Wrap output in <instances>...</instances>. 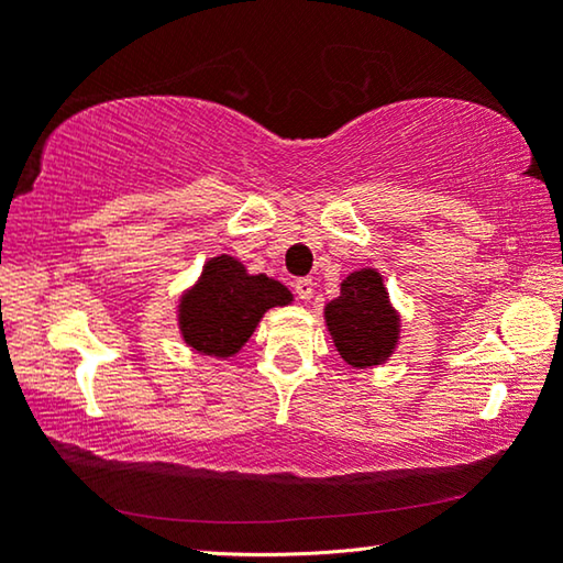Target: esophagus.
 <instances>
[{"instance_id": "obj_1", "label": "esophagus", "mask_w": 563, "mask_h": 563, "mask_svg": "<svg viewBox=\"0 0 563 563\" xmlns=\"http://www.w3.org/2000/svg\"><path fill=\"white\" fill-rule=\"evenodd\" d=\"M292 288H295V292H298V298L302 302H308L312 298V288H316V283H312V278H298Z\"/></svg>"}]
</instances>
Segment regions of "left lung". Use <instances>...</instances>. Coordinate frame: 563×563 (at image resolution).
Wrapping results in <instances>:
<instances>
[{"mask_svg":"<svg viewBox=\"0 0 563 563\" xmlns=\"http://www.w3.org/2000/svg\"><path fill=\"white\" fill-rule=\"evenodd\" d=\"M325 325L340 357L355 369H373L395 355L402 320L389 302L383 273L352 271L340 295L325 305Z\"/></svg>","mask_w":563,"mask_h":563,"instance_id":"8db88e82","label":"left lung"}]
</instances>
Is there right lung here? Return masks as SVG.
I'll list each match as a JSON object with an SVG mask.
<instances>
[{
	"label": "right lung",
	"mask_w": 563,
	"mask_h": 563,
	"mask_svg": "<svg viewBox=\"0 0 563 563\" xmlns=\"http://www.w3.org/2000/svg\"><path fill=\"white\" fill-rule=\"evenodd\" d=\"M292 302V292L268 275L247 273L233 255L208 258L198 280L180 292L176 320L180 340L198 355H238L265 312Z\"/></svg>",
	"instance_id": "right-lung-1"
}]
</instances>
